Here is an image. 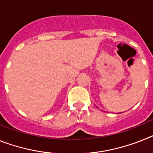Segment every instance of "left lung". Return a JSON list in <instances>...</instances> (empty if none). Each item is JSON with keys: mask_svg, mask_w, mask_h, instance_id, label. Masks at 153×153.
Segmentation results:
<instances>
[{"mask_svg": "<svg viewBox=\"0 0 153 153\" xmlns=\"http://www.w3.org/2000/svg\"><path fill=\"white\" fill-rule=\"evenodd\" d=\"M98 108H99V107H98Z\"/></svg>", "mask_w": 153, "mask_h": 153, "instance_id": "8db88e82", "label": "left lung"}]
</instances>
